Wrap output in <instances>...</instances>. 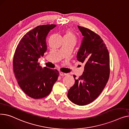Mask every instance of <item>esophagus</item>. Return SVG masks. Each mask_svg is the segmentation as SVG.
Instances as JSON below:
<instances>
[{
    "label": "esophagus",
    "mask_w": 129,
    "mask_h": 129,
    "mask_svg": "<svg viewBox=\"0 0 129 129\" xmlns=\"http://www.w3.org/2000/svg\"><path fill=\"white\" fill-rule=\"evenodd\" d=\"M59 75H61V76H66V75H67V74L64 73H63V72H59Z\"/></svg>",
    "instance_id": "1"
}]
</instances>
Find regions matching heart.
<instances>
[{"mask_svg":"<svg viewBox=\"0 0 129 129\" xmlns=\"http://www.w3.org/2000/svg\"><path fill=\"white\" fill-rule=\"evenodd\" d=\"M65 37H67L68 38H71V39H73L75 40V36L73 35V34L69 30H67L66 32V34L64 36Z\"/></svg>","mask_w":129,"mask_h":129,"instance_id":"1","label":"heart"}]
</instances>
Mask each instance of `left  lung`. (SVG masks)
<instances>
[{"label":"left lung","instance_id":"obj_1","mask_svg":"<svg viewBox=\"0 0 129 129\" xmlns=\"http://www.w3.org/2000/svg\"><path fill=\"white\" fill-rule=\"evenodd\" d=\"M83 38L77 55L78 61L85 64L84 72L68 90L67 97L79 106L88 105L102 93L109 79V55L101 37L90 29L78 26Z\"/></svg>","mask_w":129,"mask_h":129}]
</instances>
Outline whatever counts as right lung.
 Wrapping results in <instances>:
<instances>
[{
	"label": "right lung",
	"instance_id": "1",
	"mask_svg": "<svg viewBox=\"0 0 129 129\" xmlns=\"http://www.w3.org/2000/svg\"><path fill=\"white\" fill-rule=\"evenodd\" d=\"M56 25L38 26L22 38L15 50L13 72L20 87L28 96L39 99L48 95L59 73L39 66L38 59L47 51L46 37Z\"/></svg>",
	"mask_w": 129,
	"mask_h": 129
}]
</instances>
